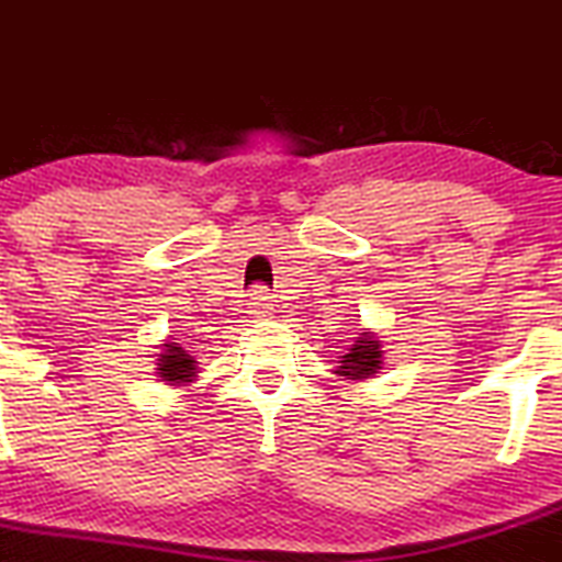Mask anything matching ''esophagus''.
Returning a JSON list of instances; mask_svg holds the SVG:
<instances>
[{"label": "esophagus", "mask_w": 562, "mask_h": 562, "mask_svg": "<svg viewBox=\"0 0 562 562\" xmlns=\"http://www.w3.org/2000/svg\"><path fill=\"white\" fill-rule=\"evenodd\" d=\"M247 304L252 318H269L274 313V302H271V293L266 288H252L247 296Z\"/></svg>", "instance_id": "34e87169"}]
</instances>
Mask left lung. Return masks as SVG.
Here are the masks:
<instances>
[{
    "instance_id": "8db88e82",
    "label": "left lung",
    "mask_w": 562,
    "mask_h": 562,
    "mask_svg": "<svg viewBox=\"0 0 562 562\" xmlns=\"http://www.w3.org/2000/svg\"><path fill=\"white\" fill-rule=\"evenodd\" d=\"M381 340H375L373 331H362V335L353 340V346L348 348V353H342L340 364H337L335 373L337 375H346L351 381H362L370 379L373 373L381 370Z\"/></svg>"
}]
</instances>
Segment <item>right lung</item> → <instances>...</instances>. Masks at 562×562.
I'll use <instances>...</instances> for the list:
<instances>
[{
  "mask_svg": "<svg viewBox=\"0 0 562 562\" xmlns=\"http://www.w3.org/2000/svg\"><path fill=\"white\" fill-rule=\"evenodd\" d=\"M165 346V351L159 353V375L161 381H170V384H189V381L194 379V373H198V364H194V359L189 357L187 351H183L178 342H161Z\"/></svg>",
  "mask_w": 562,
  "mask_h": 562,
  "instance_id": "1",
  "label": "right lung"
}]
</instances>
